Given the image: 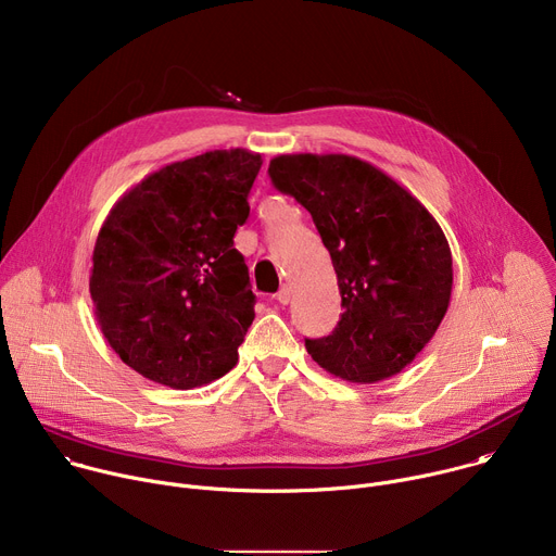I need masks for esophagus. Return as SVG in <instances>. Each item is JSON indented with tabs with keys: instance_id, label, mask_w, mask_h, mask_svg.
Returning <instances> with one entry per match:
<instances>
[{
	"instance_id": "esophagus-1",
	"label": "esophagus",
	"mask_w": 556,
	"mask_h": 556,
	"mask_svg": "<svg viewBox=\"0 0 556 556\" xmlns=\"http://www.w3.org/2000/svg\"><path fill=\"white\" fill-rule=\"evenodd\" d=\"M290 296H292L290 286H281V288H279V292H277V301H279L281 305H288V303H290Z\"/></svg>"
}]
</instances>
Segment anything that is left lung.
<instances>
[{
	"mask_svg": "<svg viewBox=\"0 0 556 556\" xmlns=\"http://www.w3.org/2000/svg\"><path fill=\"white\" fill-rule=\"evenodd\" d=\"M268 174L312 215L341 290L339 326L307 339V354L356 384L401 374L433 339L451 301L453 260L438 219L356 155L281 153Z\"/></svg>",
	"mask_w": 556,
	"mask_h": 556,
	"instance_id": "obj_1",
	"label": "left lung"
}]
</instances>
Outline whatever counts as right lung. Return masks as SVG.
Instances as JSON below:
<instances>
[{
    "instance_id": "right-lung-1",
    "label": "right lung",
    "mask_w": 556,
    "mask_h": 556,
    "mask_svg": "<svg viewBox=\"0 0 556 556\" xmlns=\"http://www.w3.org/2000/svg\"><path fill=\"white\" fill-rule=\"evenodd\" d=\"M262 163L242 147L169 163L105 217L90 294L110 348L140 376L193 389L237 365L255 294L232 237Z\"/></svg>"
}]
</instances>
